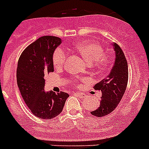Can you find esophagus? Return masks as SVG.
Returning a JSON list of instances; mask_svg holds the SVG:
<instances>
[{
	"mask_svg": "<svg viewBox=\"0 0 149 149\" xmlns=\"http://www.w3.org/2000/svg\"><path fill=\"white\" fill-rule=\"evenodd\" d=\"M75 95H77V96H79V98H81V99H83V98L85 97V94L84 93H79V92H77V93H75Z\"/></svg>",
	"mask_w": 149,
	"mask_h": 149,
	"instance_id": "obj_1",
	"label": "esophagus"
}]
</instances>
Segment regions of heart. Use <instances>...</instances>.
<instances>
[{
    "mask_svg": "<svg viewBox=\"0 0 149 149\" xmlns=\"http://www.w3.org/2000/svg\"><path fill=\"white\" fill-rule=\"evenodd\" d=\"M75 49L83 56L89 64L95 62L98 68H105L108 64V59L105 55V50L100 44L91 41H84L75 45ZM67 54L62 48H57L54 51L53 56V63L56 68L62 69L65 66ZM79 78L74 79L75 83H77Z\"/></svg>",
    "mask_w": 149,
    "mask_h": 149,
    "instance_id": "obj_1",
    "label": "heart"
}]
</instances>
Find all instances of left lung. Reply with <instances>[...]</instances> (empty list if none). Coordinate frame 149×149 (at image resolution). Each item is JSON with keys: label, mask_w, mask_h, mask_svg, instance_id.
Wrapping results in <instances>:
<instances>
[{"label": "left lung", "mask_w": 149, "mask_h": 149, "mask_svg": "<svg viewBox=\"0 0 149 149\" xmlns=\"http://www.w3.org/2000/svg\"><path fill=\"white\" fill-rule=\"evenodd\" d=\"M112 45L116 53L114 66L106 78L93 87L94 89L102 93L100 107L91 112L94 116L102 117L111 113L120 102L127 87L129 70L126 58L117 43Z\"/></svg>", "instance_id": "1"}]
</instances>
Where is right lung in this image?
Listing matches in <instances>:
<instances>
[{"label": "right lung", "instance_id": "1", "mask_svg": "<svg viewBox=\"0 0 149 149\" xmlns=\"http://www.w3.org/2000/svg\"><path fill=\"white\" fill-rule=\"evenodd\" d=\"M61 39L44 36L24 49L18 60L17 82L24 102L35 116L51 119L63 111L69 94L44 91L45 75L54 72L53 55Z\"/></svg>", "mask_w": 149, "mask_h": 149}]
</instances>
